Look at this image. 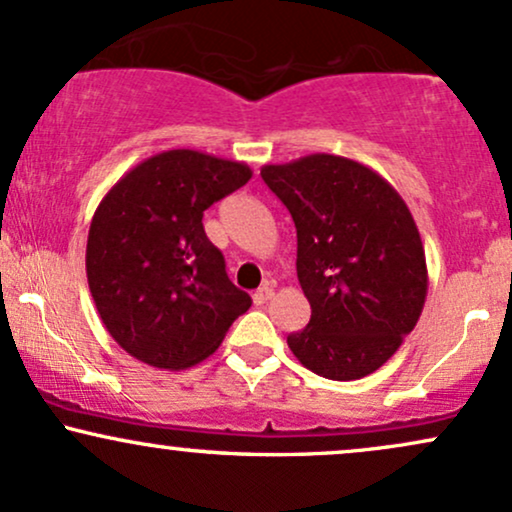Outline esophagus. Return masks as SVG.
Segmentation results:
<instances>
[{
  "label": "esophagus",
  "instance_id": "1",
  "mask_svg": "<svg viewBox=\"0 0 512 512\" xmlns=\"http://www.w3.org/2000/svg\"><path fill=\"white\" fill-rule=\"evenodd\" d=\"M274 296V289L269 284H262L260 289H257L255 293H252V301H255V305H264L269 301V298Z\"/></svg>",
  "mask_w": 512,
  "mask_h": 512
}]
</instances>
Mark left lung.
<instances>
[{
	"label": "left lung",
	"instance_id": "1",
	"mask_svg": "<svg viewBox=\"0 0 512 512\" xmlns=\"http://www.w3.org/2000/svg\"><path fill=\"white\" fill-rule=\"evenodd\" d=\"M260 175L296 223V272L310 303L289 349L322 378H366L424 310L428 269L414 216L383 175L344 156L310 154Z\"/></svg>",
	"mask_w": 512,
	"mask_h": 512
}]
</instances>
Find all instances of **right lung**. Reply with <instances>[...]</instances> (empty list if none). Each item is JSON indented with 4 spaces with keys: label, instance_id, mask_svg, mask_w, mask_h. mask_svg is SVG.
<instances>
[{
    "label": "right lung",
    "instance_id": "1",
    "mask_svg": "<svg viewBox=\"0 0 512 512\" xmlns=\"http://www.w3.org/2000/svg\"><path fill=\"white\" fill-rule=\"evenodd\" d=\"M252 178L240 161L173 149L134 166L101 199L86 276L105 330L129 356L182 370L214 354L250 308L202 216Z\"/></svg>",
    "mask_w": 512,
    "mask_h": 512
}]
</instances>
